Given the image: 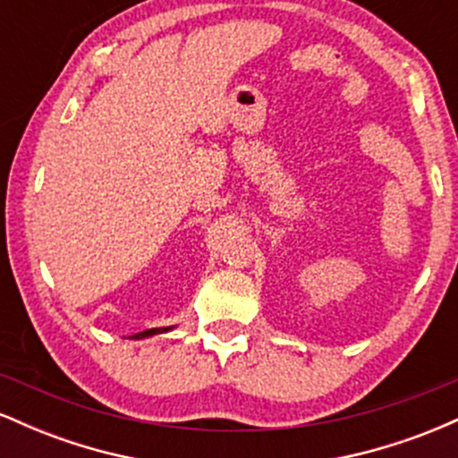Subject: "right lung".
<instances>
[{"label": "right lung", "instance_id": "1", "mask_svg": "<svg viewBox=\"0 0 458 458\" xmlns=\"http://www.w3.org/2000/svg\"><path fill=\"white\" fill-rule=\"evenodd\" d=\"M172 327H155V329H146V331H140V334L131 335V338H148V335H155V334H165V331H170Z\"/></svg>", "mask_w": 458, "mask_h": 458}]
</instances>
